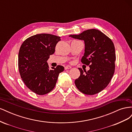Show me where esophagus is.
Returning <instances> with one entry per match:
<instances>
[{
	"mask_svg": "<svg viewBox=\"0 0 132 132\" xmlns=\"http://www.w3.org/2000/svg\"><path fill=\"white\" fill-rule=\"evenodd\" d=\"M71 67H70V66H65V67H64V69H65V70H67V69H71Z\"/></svg>",
	"mask_w": 132,
	"mask_h": 132,
	"instance_id": "obj_1",
	"label": "esophagus"
}]
</instances>
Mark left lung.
Returning <instances> with one entry per match:
<instances>
[{
	"mask_svg": "<svg viewBox=\"0 0 132 132\" xmlns=\"http://www.w3.org/2000/svg\"><path fill=\"white\" fill-rule=\"evenodd\" d=\"M69 36L84 41L85 52L81 62L90 67L87 71L79 68L80 75L75 80L76 86L86 95L100 93L108 85L114 73L116 54L113 42L96 29Z\"/></svg>",
	"mask_w": 132,
	"mask_h": 132,
	"instance_id": "obj_1",
	"label": "left lung"
}]
</instances>
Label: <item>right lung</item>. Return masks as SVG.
Instances as JSON below:
<instances>
[{
    "instance_id": "obj_1",
    "label": "right lung",
    "mask_w": 132,
    "mask_h": 132,
    "mask_svg": "<svg viewBox=\"0 0 132 132\" xmlns=\"http://www.w3.org/2000/svg\"><path fill=\"white\" fill-rule=\"evenodd\" d=\"M61 37L47 34H37L27 38L20 47L18 65L20 76L26 86L39 95L52 90L58 75L64 69L62 65L49 68L47 62L55 52Z\"/></svg>"
}]
</instances>
